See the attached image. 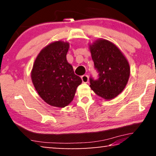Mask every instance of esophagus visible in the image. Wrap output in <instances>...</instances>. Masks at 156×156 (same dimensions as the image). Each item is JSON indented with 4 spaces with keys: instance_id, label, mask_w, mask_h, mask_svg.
Masks as SVG:
<instances>
[{
    "instance_id": "esophagus-1",
    "label": "esophagus",
    "mask_w": 156,
    "mask_h": 156,
    "mask_svg": "<svg viewBox=\"0 0 156 156\" xmlns=\"http://www.w3.org/2000/svg\"><path fill=\"white\" fill-rule=\"evenodd\" d=\"M81 78H82L83 83H87L89 82V76L87 75H83Z\"/></svg>"
}]
</instances>
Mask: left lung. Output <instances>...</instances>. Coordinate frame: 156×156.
I'll return each instance as SVG.
<instances>
[{"label":"left lung","instance_id":"1","mask_svg":"<svg viewBox=\"0 0 156 156\" xmlns=\"http://www.w3.org/2000/svg\"><path fill=\"white\" fill-rule=\"evenodd\" d=\"M98 79L89 77L90 87L104 99H112L123 90L130 76V67L120 50L106 40L90 45Z\"/></svg>","mask_w":156,"mask_h":156}]
</instances>
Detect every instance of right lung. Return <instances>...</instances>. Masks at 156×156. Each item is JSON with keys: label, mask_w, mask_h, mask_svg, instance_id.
Segmentation results:
<instances>
[{"label": "right lung", "mask_w": 156, "mask_h": 156, "mask_svg": "<svg viewBox=\"0 0 156 156\" xmlns=\"http://www.w3.org/2000/svg\"><path fill=\"white\" fill-rule=\"evenodd\" d=\"M68 42L57 41L42 49L34 62L31 78L40 97L56 107L67 106L82 79L74 74L66 55Z\"/></svg>", "instance_id": "obj_1"}]
</instances>
